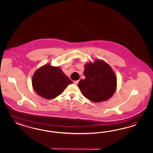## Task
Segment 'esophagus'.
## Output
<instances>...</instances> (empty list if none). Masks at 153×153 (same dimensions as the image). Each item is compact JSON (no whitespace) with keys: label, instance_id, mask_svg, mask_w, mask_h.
<instances>
[{"label":"esophagus","instance_id":"1","mask_svg":"<svg viewBox=\"0 0 153 153\" xmlns=\"http://www.w3.org/2000/svg\"><path fill=\"white\" fill-rule=\"evenodd\" d=\"M79 82V80H77V81H74V85H77V83Z\"/></svg>","mask_w":153,"mask_h":153}]
</instances>
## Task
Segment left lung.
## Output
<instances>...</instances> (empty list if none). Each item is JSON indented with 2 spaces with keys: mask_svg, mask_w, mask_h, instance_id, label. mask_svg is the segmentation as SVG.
<instances>
[{
  "mask_svg": "<svg viewBox=\"0 0 153 153\" xmlns=\"http://www.w3.org/2000/svg\"><path fill=\"white\" fill-rule=\"evenodd\" d=\"M84 79L78 86L83 96L94 102L108 100L114 95L117 88V77L114 71L106 62L96 59L84 65Z\"/></svg>",
  "mask_w": 153,
  "mask_h": 153,
  "instance_id": "left-lung-1",
  "label": "left lung"
}]
</instances>
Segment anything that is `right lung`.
I'll return each instance as SVG.
<instances>
[{
    "mask_svg": "<svg viewBox=\"0 0 153 153\" xmlns=\"http://www.w3.org/2000/svg\"><path fill=\"white\" fill-rule=\"evenodd\" d=\"M72 83L59 67L52 66L50 63L38 68L32 79L34 91L38 95L46 99L57 97Z\"/></svg>",
    "mask_w": 153,
    "mask_h": 153,
    "instance_id": "1",
    "label": "right lung"
}]
</instances>
